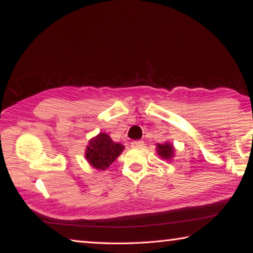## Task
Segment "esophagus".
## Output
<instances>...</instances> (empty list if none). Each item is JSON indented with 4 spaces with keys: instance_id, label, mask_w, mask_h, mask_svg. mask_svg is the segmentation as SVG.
<instances>
[{
    "instance_id": "34e87169",
    "label": "esophagus",
    "mask_w": 253,
    "mask_h": 253,
    "mask_svg": "<svg viewBox=\"0 0 253 253\" xmlns=\"http://www.w3.org/2000/svg\"><path fill=\"white\" fill-rule=\"evenodd\" d=\"M144 145L145 144L143 140H134V142L130 143V146L132 148H142V147H144Z\"/></svg>"
}]
</instances>
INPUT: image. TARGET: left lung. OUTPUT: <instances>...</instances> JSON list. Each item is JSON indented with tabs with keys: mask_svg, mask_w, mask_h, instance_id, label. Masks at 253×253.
I'll return each instance as SVG.
<instances>
[{
	"mask_svg": "<svg viewBox=\"0 0 253 253\" xmlns=\"http://www.w3.org/2000/svg\"><path fill=\"white\" fill-rule=\"evenodd\" d=\"M156 152L157 155L165 161H170L175 155V148L173 144L166 142L164 144H157L156 145Z\"/></svg>",
	"mask_w": 253,
	"mask_h": 253,
	"instance_id": "8db88e82",
	"label": "left lung"
}]
</instances>
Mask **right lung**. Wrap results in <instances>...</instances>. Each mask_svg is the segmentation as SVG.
Instances as JSON below:
<instances>
[{
    "label": "right lung",
    "instance_id": "add662e5",
    "mask_svg": "<svg viewBox=\"0 0 253 253\" xmlns=\"http://www.w3.org/2000/svg\"><path fill=\"white\" fill-rule=\"evenodd\" d=\"M124 148L125 146L123 144L114 142L108 134L99 132L89 140L84 157L93 169L106 170L123 153Z\"/></svg>",
    "mask_w": 253,
    "mask_h": 253
}]
</instances>
